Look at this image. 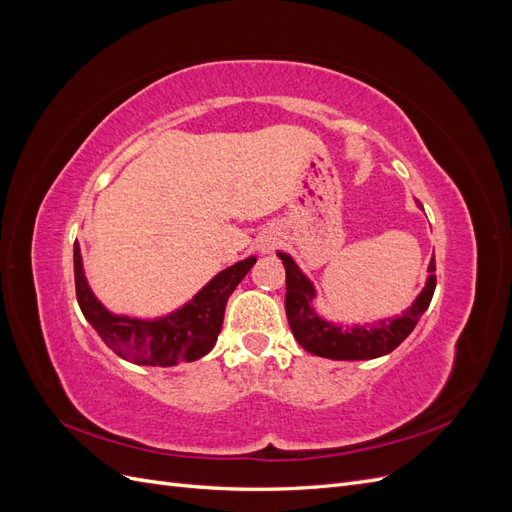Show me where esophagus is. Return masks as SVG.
Here are the masks:
<instances>
[{"label": "esophagus", "instance_id": "1", "mask_svg": "<svg viewBox=\"0 0 512 512\" xmlns=\"http://www.w3.org/2000/svg\"><path fill=\"white\" fill-rule=\"evenodd\" d=\"M275 247V237H267V239H262V243H260V250L262 252H271Z\"/></svg>", "mask_w": 512, "mask_h": 512}]
</instances>
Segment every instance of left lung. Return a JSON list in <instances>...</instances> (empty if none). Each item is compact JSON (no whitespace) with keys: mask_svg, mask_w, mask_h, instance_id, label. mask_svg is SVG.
Segmentation results:
<instances>
[{"mask_svg":"<svg viewBox=\"0 0 512 512\" xmlns=\"http://www.w3.org/2000/svg\"><path fill=\"white\" fill-rule=\"evenodd\" d=\"M286 269V316L294 339L316 356L333 361H365L376 356L393 352L404 339L414 331L418 318L425 314L431 303L433 290H436V258L429 262V277L423 292L406 309L404 316L393 320H382L374 327H335V324L322 320L312 307L314 286L294 265L288 254L280 252Z\"/></svg>","mask_w":512,"mask_h":512,"instance_id":"1","label":"left lung"}]
</instances>
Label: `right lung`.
<instances>
[{
	"instance_id": "right-lung-1",
	"label": "right lung",
	"mask_w": 512,
	"mask_h": 512,
	"mask_svg": "<svg viewBox=\"0 0 512 512\" xmlns=\"http://www.w3.org/2000/svg\"><path fill=\"white\" fill-rule=\"evenodd\" d=\"M254 262L256 258L250 256L224 269L175 314L158 320H136L113 316L94 297L83 273L79 243H74L76 301L102 342L121 359L138 365L170 367L181 361H196L215 346L222 331L228 297L254 267Z\"/></svg>"
}]
</instances>
